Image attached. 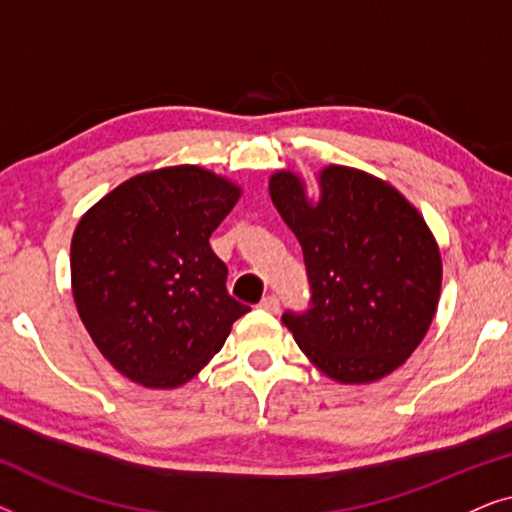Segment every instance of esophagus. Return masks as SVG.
Wrapping results in <instances>:
<instances>
[{
    "label": "esophagus",
    "instance_id": "34e87169",
    "mask_svg": "<svg viewBox=\"0 0 512 512\" xmlns=\"http://www.w3.org/2000/svg\"><path fill=\"white\" fill-rule=\"evenodd\" d=\"M258 307H261V310H265V312H270V314H277L279 312V298L277 296H265Z\"/></svg>",
    "mask_w": 512,
    "mask_h": 512
}]
</instances>
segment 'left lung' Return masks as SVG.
Listing matches in <instances>:
<instances>
[{"mask_svg": "<svg viewBox=\"0 0 512 512\" xmlns=\"http://www.w3.org/2000/svg\"><path fill=\"white\" fill-rule=\"evenodd\" d=\"M321 198H305L289 170L270 177V198L296 233L310 307L282 321L307 359L342 384L382 380L429 331L443 263L422 214L387 181L354 167L319 172Z\"/></svg>", "mask_w": 512, "mask_h": 512, "instance_id": "8db88e82", "label": "left lung"}]
</instances>
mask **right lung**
I'll list each match as a JSON object with an SVG mask.
<instances>
[{
	"label": "right lung",
	"mask_w": 512,
	"mask_h": 512,
	"mask_svg": "<svg viewBox=\"0 0 512 512\" xmlns=\"http://www.w3.org/2000/svg\"><path fill=\"white\" fill-rule=\"evenodd\" d=\"M242 188L198 165L137 174L88 209L72 237V293L104 359L174 389L219 352L247 305L209 247Z\"/></svg>",
	"instance_id": "obj_1"
}]
</instances>
